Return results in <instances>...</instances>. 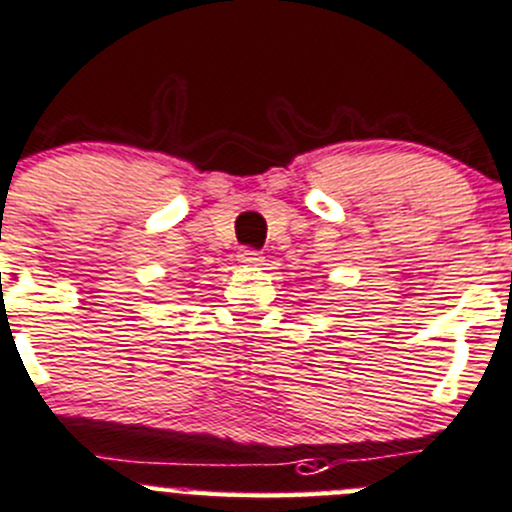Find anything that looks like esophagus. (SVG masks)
<instances>
[{"label":"esophagus","mask_w":512,"mask_h":512,"mask_svg":"<svg viewBox=\"0 0 512 512\" xmlns=\"http://www.w3.org/2000/svg\"><path fill=\"white\" fill-rule=\"evenodd\" d=\"M237 260L242 262V265H262V255L257 250H250V247H245V250H240V255H237Z\"/></svg>","instance_id":"34e87169"}]
</instances>
